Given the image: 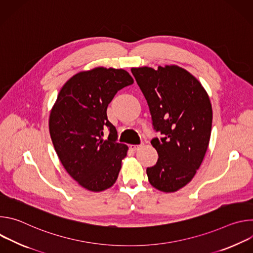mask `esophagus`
Returning <instances> with one entry per match:
<instances>
[{
	"mask_svg": "<svg viewBox=\"0 0 253 253\" xmlns=\"http://www.w3.org/2000/svg\"><path fill=\"white\" fill-rule=\"evenodd\" d=\"M142 146H144V143H141V144H139V145H130V149L133 151H137Z\"/></svg>",
	"mask_w": 253,
	"mask_h": 253,
	"instance_id": "34e87169",
	"label": "esophagus"
}]
</instances>
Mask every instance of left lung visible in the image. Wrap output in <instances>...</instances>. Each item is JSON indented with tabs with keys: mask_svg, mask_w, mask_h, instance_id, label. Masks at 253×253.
Returning a JSON list of instances; mask_svg holds the SVG:
<instances>
[{
	"mask_svg": "<svg viewBox=\"0 0 253 253\" xmlns=\"http://www.w3.org/2000/svg\"><path fill=\"white\" fill-rule=\"evenodd\" d=\"M131 72L149 106L153 128L162 134L151 140L159 157L146 170L148 180L162 192H175L191 181L205 156L212 126L209 97L194 76L175 65Z\"/></svg>",
	"mask_w": 253,
	"mask_h": 253,
	"instance_id": "8db88e82",
	"label": "left lung"
}]
</instances>
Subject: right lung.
Returning <instances> with one entry per match:
<instances>
[{"label":"right lung","mask_w":253,"mask_h":253,"mask_svg":"<svg viewBox=\"0 0 253 253\" xmlns=\"http://www.w3.org/2000/svg\"><path fill=\"white\" fill-rule=\"evenodd\" d=\"M133 83L123 69L80 72L65 83L52 108L49 129L56 153L69 175L87 190L103 191L118 178L128 146L117 142L107 107L119 90ZM106 127L110 136L105 140Z\"/></svg>","instance_id":"1"}]
</instances>
